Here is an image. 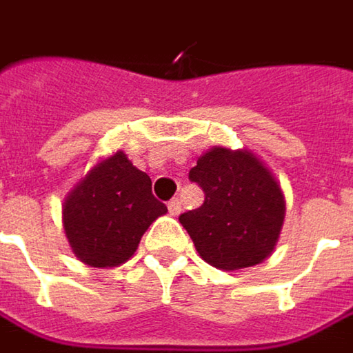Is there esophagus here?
I'll return each instance as SVG.
<instances>
[{
	"instance_id": "esophagus-1",
	"label": "esophagus",
	"mask_w": 353,
	"mask_h": 353,
	"mask_svg": "<svg viewBox=\"0 0 353 353\" xmlns=\"http://www.w3.org/2000/svg\"><path fill=\"white\" fill-rule=\"evenodd\" d=\"M168 213L172 214V216H176V214L181 213V203H179V199L168 201Z\"/></svg>"
}]
</instances>
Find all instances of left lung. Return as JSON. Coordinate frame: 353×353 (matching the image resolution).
Returning a JSON list of instances; mask_svg holds the SVG:
<instances>
[{
  "instance_id": "left-lung-1",
  "label": "left lung",
  "mask_w": 353,
  "mask_h": 353,
  "mask_svg": "<svg viewBox=\"0 0 353 353\" xmlns=\"http://www.w3.org/2000/svg\"><path fill=\"white\" fill-rule=\"evenodd\" d=\"M189 179L203 189L205 203L179 221L207 263L235 271L273 253L285 199L271 170L251 150L214 146L199 157Z\"/></svg>"
}]
</instances>
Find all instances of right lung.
<instances>
[{"instance_id":"obj_1","label":"right lung","mask_w":353,"mask_h":353,"mask_svg":"<svg viewBox=\"0 0 353 353\" xmlns=\"http://www.w3.org/2000/svg\"><path fill=\"white\" fill-rule=\"evenodd\" d=\"M166 213L152 194V183L118 150L100 161L68 192L62 205L63 231L74 255L90 267L128 261L144 231Z\"/></svg>"}]
</instances>
